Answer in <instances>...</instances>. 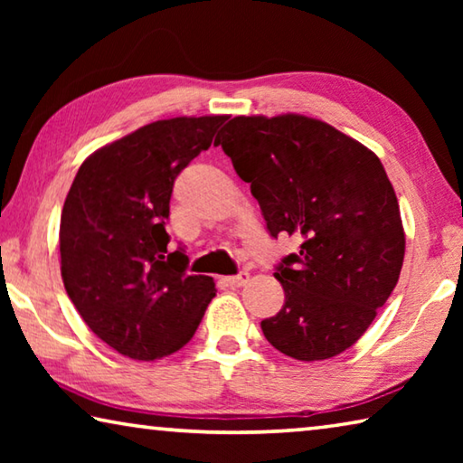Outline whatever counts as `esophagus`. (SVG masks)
I'll return each instance as SVG.
<instances>
[{
	"label": "esophagus",
	"instance_id": "1",
	"mask_svg": "<svg viewBox=\"0 0 463 463\" xmlns=\"http://www.w3.org/2000/svg\"><path fill=\"white\" fill-rule=\"evenodd\" d=\"M247 281H249V273H247V271H241V273H237V276L224 278V284H226V286H232V288L245 286Z\"/></svg>",
	"mask_w": 463,
	"mask_h": 463
}]
</instances>
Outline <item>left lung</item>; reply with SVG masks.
I'll use <instances>...</instances> for the list:
<instances>
[{
	"mask_svg": "<svg viewBox=\"0 0 463 463\" xmlns=\"http://www.w3.org/2000/svg\"><path fill=\"white\" fill-rule=\"evenodd\" d=\"M218 145L250 184L271 237L302 242L273 273L286 300L261 320L265 339L300 362L343 354L386 304L404 261L401 208L380 159L300 114L234 116Z\"/></svg>",
	"mask_w": 463,
	"mask_h": 463,
	"instance_id": "8db88e82",
	"label": "left lung"
}]
</instances>
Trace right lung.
I'll list each match as a JSON object with an SVG mask.
<instances>
[{
  "mask_svg": "<svg viewBox=\"0 0 463 463\" xmlns=\"http://www.w3.org/2000/svg\"><path fill=\"white\" fill-rule=\"evenodd\" d=\"M229 116L146 124L81 163L61 214L62 284L109 347L138 362L175 354L216 296L214 279L187 276L167 250L175 177L208 151Z\"/></svg>",
  "mask_w": 463,
  "mask_h": 463,
  "instance_id": "add662e5",
  "label": "right lung"
}]
</instances>
